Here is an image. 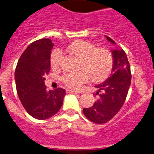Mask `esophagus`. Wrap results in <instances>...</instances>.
<instances>
[{
  "instance_id": "esophagus-1",
  "label": "esophagus",
  "mask_w": 154,
  "mask_h": 154,
  "mask_svg": "<svg viewBox=\"0 0 154 154\" xmlns=\"http://www.w3.org/2000/svg\"><path fill=\"white\" fill-rule=\"evenodd\" d=\"M66 92H67V93H74V94H77V93L76 91H74V90H69V89H67V90H66Z\"/></svg>"
}]
</instances>
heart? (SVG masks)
I'll return each mask as SVG.
<instances>
[{"mask_svg": "<svg viewBox=\"0 0 154 154\" xmlns=\"http://www.w3.org/2000/svg\"><path fill=\"white\" fill-rule=\"evenodd\" d=\"M70 54L80 59V71L67 73L61 77V80L69 88L77 90L87 82L88 77L94 82H102L111 74L113 68V56L109 51L97 48L94 44L87 41H77L67 47ZM63 54L60 50L51 52L50 62L51 67L57 68L61 64Z\"/></svg>", "mask_w": 154, "mask_h": 154, "instance_id": "heart-1", "label": "heart"}]
</instances>
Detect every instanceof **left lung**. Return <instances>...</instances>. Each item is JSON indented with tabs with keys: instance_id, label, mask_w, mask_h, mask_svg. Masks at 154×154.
I'll list each match as a JSON object with an SVG mask.
<instances>
[{
	"instance_id": "1",
	"label": "left lung",
	"mask_w": 154,
	"mask_h": 154,
	"mask_svg": "<svg viewBox=\"0 0 154 154\" xmlns=\"http://www.w3.org/2000/svg\"><path fill=\"white\" fill-rule=\"evenodd\" d=\"M106 37L116 44L111 38ZM112 53L114 64L111 75L103 84L96 86L99 99L93 106L83 109L84 116L97 124L108 122L119 112L125 102L131 85V74L126 53L123 49H115Z\"/></svg>"
}]
</instances>
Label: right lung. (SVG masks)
<instances>
[{"label":"right lung","mask_w":154,"mask_h":154,"mask_svg":"<svg viewBox=\"0 0 154 154\" xmlns=\"http://www.w3.org/2000/svg\"><path fill=\"white\" fill-rule=\"evenodd\" d=\"M54 45L49 38H42L29 45L19 58L15 70L16 87L26 111L45 120L54 116L63 104L65 90H47L45 75L49 73L50 56Z\"/></svg>","instance_id":"obj_1"}]
</instances>
